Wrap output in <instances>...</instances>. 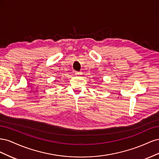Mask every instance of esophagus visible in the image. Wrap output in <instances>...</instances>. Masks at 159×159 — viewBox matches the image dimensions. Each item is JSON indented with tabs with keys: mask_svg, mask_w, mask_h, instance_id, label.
<instances>
[{
	"mask_svg": "<svg viewBox=\"0 0 159 159\" xmlns=\"http://www.w3.org/2000/svg\"><path fill=\"white\" fill-rule=\"evenodd\" d=\"M75 74L76 75H78V76H80L81 75H82V73H81V71H75Z\"/></svg>",
	"mask_w": 159,
	"mask_h": 159,
	"instance_id": "1",
	"label": "esophagus"
}]
</instances>
